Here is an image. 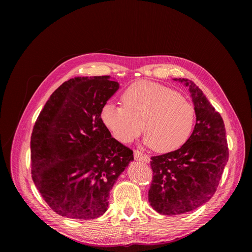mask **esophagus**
I'll return each mask as SVG.
<instances>
[{
    "label": "esophagus",
    "instance_id": "34e87169",
    "mask_svg": "<svg viewBox=\"0 0 252 252\" xmlns=\"http://www.w3.org/2000/svg\"><path fill=\"white\" fill-rule=\"evenodd\" d=\"M133 157H134V159L135 160H139V161H142V162H150L151 158L148 155L143 154L142 152L138 151V150H135L134 153H133Z\"/></svg>",
    "mask_w": 252,
    "mask_h": 252
}]
</instances>
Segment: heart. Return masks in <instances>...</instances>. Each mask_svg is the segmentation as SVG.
Listing matches in <instances>:
<instances>
[{
  "instance_id": "obj_1",
  "label": "heart",
  "mask_w": 252,
  "mask_h": 252,
  "mask_svg": "<svg viewBox=\"0 0 252 252\" xmlns=\"http://www.w3.org/2000/svg\"><path fill=\"white\" fill-rule=\"evenodd\" d=\"M124 105L105 103L100 111L104 126L116 139L133 141L145 130L146 141L158 153L181 148L193 128V105L183 95L162 85L138 81L122 94Z\"/></svg>"
}]
</instances>
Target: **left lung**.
Segmentation results:
<instances>
[{
	"instance_id": "left-lung-1",
	"label": "left lung",
	"mask_w": 252,
	"mask_h": 252,
	"mask_svg": "<svg viewBox=\"0 0 252 252\" xmlns=\"http://www.w3.org/2000/svg\"><path fill=\"white\" fill-rule=\"evenodd\" d=\"M179 81L189 88L196 124L181 149L151 158L149 201L155 210L166 215L183 214L207 202L217 191L228 160L220 114L192 81Z\"/></svg>"
}]
</instances>
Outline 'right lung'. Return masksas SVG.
<instances>
[{
	"label": "right lung",
	"instance_id": "right-lung-1",
	"mask_svg": "<svg viewBox=\"0 0 252 252\" xmlns=\"http://www.w3.org/2000/svg\"><path fill=\"white\" fill-rule=\"evenodd\" d=\"M110 76L75 78L46 102L31 136L32 178L62 217L94 220L109 206L110 191L133 160V152L112 137L100 119L118 90Z\"/></svg>",
	"mask_w": 252,
	"mask_h": 252
}]
</instances>
